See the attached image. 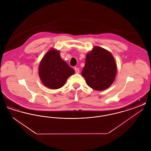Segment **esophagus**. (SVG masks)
Segmentation results:
<instances>
[{"label":"esophagus","mask_w":151,"mask_h":151,"mask_svg":"<svg viewBox=\"0 0 151 151\" xmlns=\"http://www.w3.org/2000/svg\"><path fill=\"white\" fill-rule=\"evenodd\" d=\"M75 72L76 73H78L80 72V70H79V68H77V67H75Z\"/></svg>","instance_id":"1"}]
</instances>
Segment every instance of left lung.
I'll return each instance as SVG.
<instances>
[{"mask_svg": "<svg viewBox=\"0 0 151 151\" xmlns=\"http://www.w3.org/2000/svg\"><path fill=\"white\" fill-rule=\"evenodd\" d=\"M116 74L115 59L110 52L94 46L86 54L81 75L89 87L96 91L105 90L113 83Z\"/></svg>", "mask_w": 151, "mask_h": 151, "instance_id": "8db88e82", "label": "left lung"}]
</instances>
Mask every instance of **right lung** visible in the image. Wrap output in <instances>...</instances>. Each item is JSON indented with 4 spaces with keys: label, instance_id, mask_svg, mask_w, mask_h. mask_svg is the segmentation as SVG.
<instances>
[{
    "label": "right lung",
    "instance_id": "right-lung-1",
    "mask_svg": "<svg viewBox=\"0 0 151 151\" xmlns=\"http://www.w3.org/2000/svg\"><path fill=\"white\" fill-rule=\"evenodd\" d=\"M74 73V70L60 57V51L54 48L45 54L38 67L41 81L45 86L52 89L63 86Z\"/></svg>",
    "mask_w": 151,
    "mask_h": 151
}]
</instances>
